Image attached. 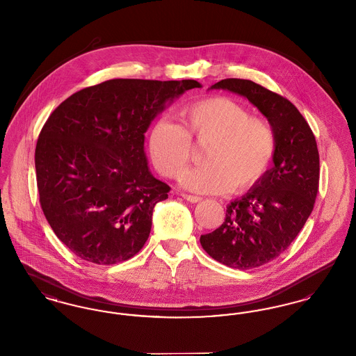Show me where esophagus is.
I'll return each mask as SVG.
<instances>
[{
  "mask_svg": "<svg viewBox=\"0 0 356 356\" xmlns=\"http://www.w3.org/2000/svg\"><path fill=\"white\" fill-rule=\"evenodd\" d=\"M181 196H183V199H186V202H189V203H199V202L203 200L199 196H192V195H186V193H181Z\"/></svg>",
  "mask_w": 356,
  "mask_h": 356,
  "instance_id": "esophagus-1",
  "label": "esophagus"
}]
</instances>
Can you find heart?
<instances>
[{
  "label": "heart",
  "mask_w": 356,
  "mask_h": 356,
  "mask_svg": "<svg viewBox=\"0 0 356 356\" xmlns=\"http://www.w3.org/2000/svg\"><path fill=\"white\" fill-rule=\"evenodd\" d=\"M180 125L156 121L148 136L153 165L176 177L189 163L192 143L208 144L204 165L186 170L180 184L196 193L220 195L254 186L271 164L276 140L264 119L251 118L238 102L222 96L203 99L180 111Z\"/></svg>",
  "instance_id": "1"
}]
</instances>
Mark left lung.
<instances>
[{"label":"left lung","instance_id":"1","mask_svg":"<svg viewBox=\"0 0 356 356\" xmlns=\"http://www.w3.org/2000/svg\"><path fill=\"white\" fill-rule=\"evenodd\" d=\"M209 89L245 97L275 134L273 167L244 196L228 204L218 229L200 236L204 251L224 266L256 268L287 250L314 209L319 188L316 140L296 106L261 85L225 79Z\"/></svg>","mask_w":356,"mask_h":356}]
</instances>
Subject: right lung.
<instances>
[{
  "mask_svg": "<svg viewBox=\"0 0 356 356\" xmlns=\"http://www.w3.org/2000/svg\"><path fill=\"white\" fill-rule=\"evenodd\" d=\"M193 88L202 84L115 79L53 111L35 145L37 188L53 232L76 256L111 266L144 247L153 208L170 191L149 170L144 134Z\"/></svg>",
  "mask_w": 356,
  "mask_h": 356,
  "instance_id": "add662e5",
  "label": "right lung"
}]
</instances>
